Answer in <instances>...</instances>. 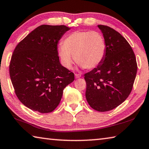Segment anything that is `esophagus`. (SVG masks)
Wrapping results in <instances>:
<instances>
[{"label": "esophagus", "mask_w": 149, "mask_h": 149, "mask_svg": "<svg viewBox=\"0 0 149 149\" xmlns=\"http://www.w3.org/2000/svg\"><path fill=\"white\" fill-rule=\"evenodd\" d=\"M81 77V75L80 74H75V79H78V78H80Z\"/></svg>", "instance_id": "obj_1"}]
</instances>
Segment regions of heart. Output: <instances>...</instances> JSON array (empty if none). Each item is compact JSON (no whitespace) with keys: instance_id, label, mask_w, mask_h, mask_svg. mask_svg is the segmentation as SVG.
Wrapping results in <instances>:
<instances>
[{"instance_id":"obj_1","label":"heart","mask_w":149,"mask_h":149,"mask_svg":"<svg viewBox=\"0 0 149 149\" xmlns=\"http://www.w3.org/2000/svg\"><path fill=\"white\" fill-rule=\"evenodd\" d=\"M106 51L104 37L97 31H75L58 47L62 64L67 69L71 68L75 59L81 68H95L103 61Z\"/></svg>"}]
</instances>
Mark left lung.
I'll return each mask as SVG.
<instances>
[{"label":"left lung","mask_w":149,"mask_h":149,"mask_svg":"<svg viewBox=\"0 0 149 149\" xmlns=\"http://www.w3.org/2000/svg\"><path fill=\"white\" fill-rule=\"evenodd\" d=\"M104 37L107 51L103 61L85 74V97L90 107L107 112L124 102L132 91L137 65L126 39L111 27L98 26Z\"/></svg>","instance_id":"left-lung-1"}]
</instances>
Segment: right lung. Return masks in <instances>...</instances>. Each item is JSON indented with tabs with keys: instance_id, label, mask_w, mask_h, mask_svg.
Returning <instances> with one entry per match:
<instances>
[{
	"instance_id": "right-lung-1",
	"label": "right lung",
	"mask_w": 149,
	"mask_h": 149,
	"mask_svg": "<svg viewBox=\"0 0 149 149\" xmlns=\"http://www.w3.org/2000/svg\"><path fill=\"white\" fill-rule=\"evenodd\" d=\"M70 27L42 25L14 49L10 76L18 99L40 113L51 112L61 100L63 90L74 81V73L60 64L57 45Z\"/></svg>"
}]
</instances>
